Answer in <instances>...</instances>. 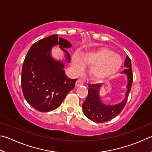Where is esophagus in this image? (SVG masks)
<instances>
[{"label": "esophagus", "mask_w": 152, "mask_h": 152, "mask_svg": "<svg viewBox=\"0 0 152 152\" xmlns=\"http://www.w3.org/2000/svg\"><path fill=\"white\" fill-rule=\"evenodd\" d=\"M82 85H83V80H81V79H79L78 80L76 81L75 87H79V86H82Z\"/></svg>", "instance_id": "1"}]
</instances>
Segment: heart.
<instances>
[{"label": "heart", "instance_id": "obj_1", "mask_svg": "<svg viewBox=\"0 0 152 152\" xmlns=\"http://www.w3.org/2000/svg\"><path fill=\"white\" fill-rule=\"evenodd\" d=\"M120 57L105 48L87 53L81 57H73V67L76 73H80L85 65H91L90 73L95 78L105 79L114 75L121 66Z\"/></svg>", "mask_w": 152, "mask_h": 152}]
</instances>
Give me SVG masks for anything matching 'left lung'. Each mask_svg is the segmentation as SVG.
I'll list each match as a JSON object with an SVG mask.
<instances>
[{"mask_svg":"<svg viewBox=\"0 0 152 152\" xmlns=\"http://www.w3.org/2000/svg\"><path fill=\"white\" fill-rule=\"evenodd\" d=\"M124 65L126 69L121 73L126 75L127 78V91L126 97L121 103L116 105H105L102 102L99 97L101 84H89L88 95L82 105V109L87 118L96 123H103L113 119L121 112L126 104L127 97L131 90L133 82L132 63L129 57L127 56Z\"/></svg>","mask_w":152,"mask_h":152,"instance_id":"8db88e82","label":"left lung"}]
</instances>
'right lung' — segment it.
Instances as JSON below:
<instances>
[{"instance_id": "obj_1", "label": "right lung", "mask_w": 152, "mask_h": 152, "mask_svg": "<svg viewBox=\"0 0 152 152\" xmlns=\"http://www.w3.org/2000/svg\"><path fill=\"white\" fill-rule=\"evenodd\" d=\"M55 45H59L66 54L67 63H70V55L65 49L71 47V44L53 34L32 45L22 67L21 87L24 97L32 107L41 112L57 108L74 89L77 81L66 77L64 63L51 57L50 50Z\"/></svg>"}]
</instances>
